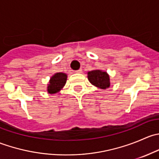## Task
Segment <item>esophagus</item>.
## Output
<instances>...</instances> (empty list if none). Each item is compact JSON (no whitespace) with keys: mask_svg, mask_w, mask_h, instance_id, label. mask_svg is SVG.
I'll return each instance as SVG.
<instances>
[{"mask_svg":"<svg viewBox=\"0 0 159 159\" xmlns=\"http://www.w3.org/2000/svg\"><path fill=\"white\" fill-rule=\"evenodd\" d=\"M75 73H78V74L81 73V72H82V69H81V68H80V69H78V70H75Z\"/></svg>","mask_w":159,"mask_h":159,"instance_id":"1","label":"esophagus"}]
</instances>
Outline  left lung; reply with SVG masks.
<instances>
[{
	"mask_svg": "<svg viewBox=\"0 0 159 159\" xmlns=\"http://www.w3.org/2000/svg\"><path fill=\"white\" fill-rule=\"evenodd\" d=\"M89 81L96 87L106 89L110 86V79L108 74L100 70H94L88 73Z\"/></svg>",
	"mask_w": 159,
	"mask_h": 159,
	"instance_id": "obj_1",
	"label": "left lung"
}]
</instances>
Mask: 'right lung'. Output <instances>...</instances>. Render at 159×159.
I'll list each match as a JSON object with an SVG mask.
<instances>
[{
    "label": "right lung",
    "mask_w": 159,
    "mask_h": 159,
    "mask_svg": "<svg viewBox=\"0 0 159 159\" xmlns=\"http://www.w3.org/2000/svg\"><path fill=\"white\" fill-rule=\"evenodd\" d=\"M67 80V75L59 72L56 73L51 78L48 86V91L50 94H55L58 92L62 88L65 86Z\"/></svg>",
    "instance_id": "1"
}]
</instances>
